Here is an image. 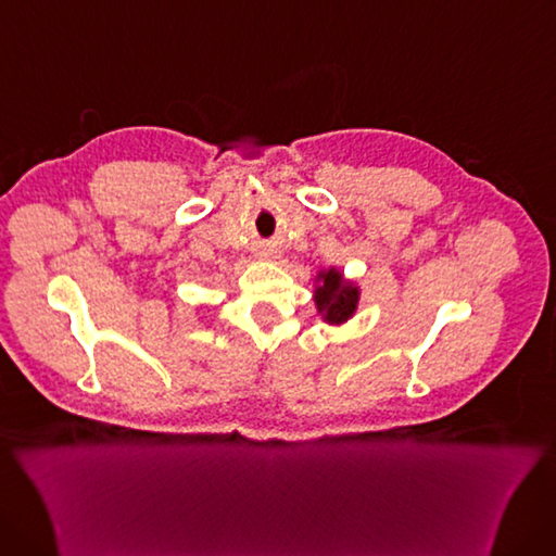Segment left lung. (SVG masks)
I'll list each match as a JSON object with an SVG mask.
<instances>
[{"label":"left lung","mask_w":556,"mask_h":556,"mask_svg":"<svg viewBox=\"0 0 556 556\" xmlns=\"http://www.w3.org/2000/svg\"><path fill=\"white\" fill-rule=\"evenodd\" d=\"M314 302L318 314L324 316L328 326H344L357 312L361 302V286L353 279H346L337 267L320 270L314 279Z\"/></svg>","instance_id":"8db88e82"}]
</instances>
